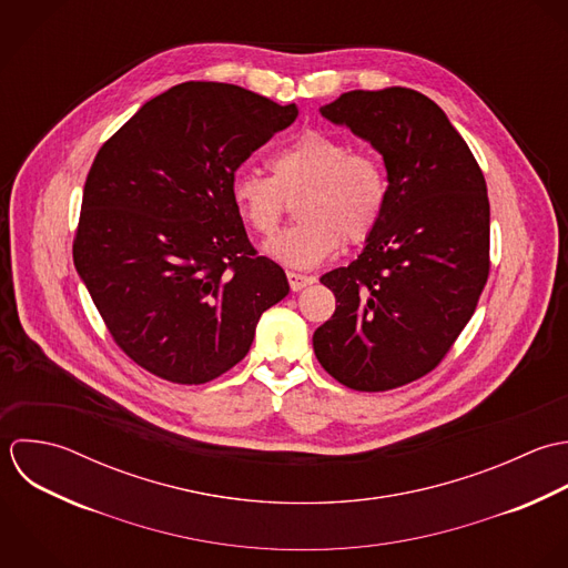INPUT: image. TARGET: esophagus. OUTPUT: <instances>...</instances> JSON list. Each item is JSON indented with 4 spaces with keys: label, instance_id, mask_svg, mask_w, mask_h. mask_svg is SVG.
Segmentation results:
<instances>
[{
    "label": "esophagus",
    "instance_id": "esophagus-1",
    "mask_svg": "<svg viewBox=\"0 0 568 568\" xmlns=\"http://www.w3.org/2000/svg\"><path fill=\"white\" fill-rule=\"evenodd\" d=\"M286 277H288V284H291V288H293L295 293L302 291V288H306V286H311V284L315 282L313 275H302V273H295V271H288Z\"/></svg>",
    "mask_w": 568,
    "mask_h": 568
}]
</instances>
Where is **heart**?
<instances>
[{"label":"heart","mask_w":568,"mask_h":568,"mask_svg":"<svg viewBox=\"0 0 568 568\" xmlns=\"http://www.w3.org/2000/svg\"><path fill=\"white\" fill-rule=\"evenodd\" d=\"M271 174L237 170L231 202L246 226L271 235L284 213L286 195L297 197V224L264 244V253L293 268H313L348 244L366 242L387 206V174L373 152L322 130H306L271 159Z\"/></svg>","instance_id":"1"}]
</instances>
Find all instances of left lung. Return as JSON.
Here are the masks:
<instances>
[{
    "mask_svg": "<svg viewBox=\"0 0 568 568\" xmlns=\"http://www.w3.org/2000/svg\"><path fill=\"white\" fill-rule=\"evenodd\" d=\"M320 112L381 154L387 206L362 255L322 275L337 308L313 348L339 383L383 392L434 371L471 320L489 275L487 185L447 114L416 90H355Z\"/></svg>",
    "mask_w": 568,
    "mask_h": 568,
    "instance_id": "1",
    "label": "left lung"
}]
</instances>
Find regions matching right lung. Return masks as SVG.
Masks as SVG:
<instances>
[{"mask_svg": "<svg viewBox=\"0 0 568 568\" xmlns=\"http://www.w3.org/2000/svg\"><path fill=\"white\" fill-rule=\"evenodd\" d=\"M244 88L190 81L148 101L97 154L72 257L121 351L174 383L242 362L288 295L231 202V176L297 119Z\"/></svg>", "mask_w": 568, "mask_h": 568, "instance_id": "obj_1", "label": "right lung"}]
</instances>
